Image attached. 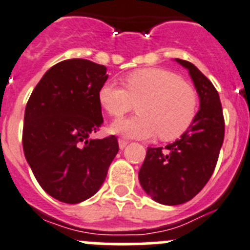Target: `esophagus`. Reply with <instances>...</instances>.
I'll return each mask as SVG.
<instances>
[{"mask_svg": "<svg viewBox=\"0 0 250 250\" xmlns=\"http://www.w3.org/2000/svg\"><path fill=\"white\" fill-rule=\"evenodd\" d=\"M128 142L125 141V139H118V146H120V149H125L127 146Z\"/></svg>", "mask_w": 250, "mask_h": 250, "instance_id": "esophagus-1", "label": "esophagus"}]
</instances>
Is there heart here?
<instances>
[{
	"label": "heart",
	"mask_w": 250,
	"mask_h": 250,
	"mask_svg": "<svg viewBox=\"0 0 250 250\" xmlns=\"http://www.w3.org/2000/svg\"><path fill=\"white\" fill-rule=\"evenodd\" d=\"M125 88L106 81L99 88V104L114 118L132 111L138 114L112 123L116 134L133 139H149L158 134L162 141H174L190 128L197 112V93L172 71L146 67L123 79Z\"/></svg>",
	"instance_id": "1"
}]
</instances>
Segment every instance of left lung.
I'll return each instance as SVG.
<instances>
[{"label": "left lung", "mask_w": 250, "mask_h": 250, "mask_svg": "<svg viewBox=\"0 0 250 250\" xmlns=\"http://www.w3.org/2000/svg\"><path fill=\"white\" fill-rule=\"evenodd\" d=\"M188 71L200 109L180 139L165 148H148L139 170L142 188L158 204L175 206L190 201L213 174L225 138V120L218 92L190 62L175 59Z\"/></svg>", "instance_id": "8db88e82"}]
</instances>
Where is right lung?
<instances>
[{
	"label": "right lung",
	"instance_id": "add662e5",
	"mask_svg": "<svg viewBox=\"0 0 250 250\" xmlns=\"http://www.w3.org/2000/svg\"><path fill=\"white\" fill-rule=\"evenodd\" d=\"M107 79L104 65L64 60L44 74L25 106V160L43 190L65 204L95 195L118 153L114 136L90 137L104 123L97 93Z\"/></svg>",
	"mask_w": 250,
	"mask_h": 250
}]
</instances>
